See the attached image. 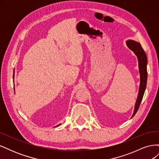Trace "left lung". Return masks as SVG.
Returning a JSON list of instances; mask_svg holds the SVG:
<instances>
[{"instance_id":"1","label":"left lung","mask_w":159,"mask_h":159,"mask_svg":"<svg viewBox=\"0 0 159 159\" xmlns=\"http://www.w3.org/2000/svg\"><path fill=\"white\" fill-rule=\"evenodd\" d=\"M127 45L129 49H131L138 57L139 60V72H140L141 76V83L140 87H139V91L137 102L134 107V113L133 114L132 117L136 114L137 111L140 106L141 101L143 98L144 93L146 89L147 80V58L145 52H144L141 45L139 42L134 40H129L127 41Z\"/></svg>"}]
</instances>
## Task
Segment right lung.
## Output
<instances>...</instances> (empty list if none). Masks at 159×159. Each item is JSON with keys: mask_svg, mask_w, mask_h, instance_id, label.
Listing matches in <instances>:
<instances>
[{"mask_svg": "<svg viewBox=\"0 0 159 159\" xmlns=\"http://www.w3.org/2000/svg\"><path fill=\"white\" fill-rule=\"evenodd\" d=\"M13 78H14V77H13Z\"/></svg>", "mask_w": 159, "mask_h": 159, "instance_id": "obj_1", "label": "right lung"}]
</instances>
